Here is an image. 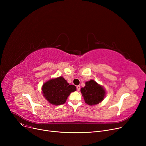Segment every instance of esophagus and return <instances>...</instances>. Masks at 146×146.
Listing matches in <instances>:
<instances>
[{
  "label": "esophagus",
  "instance_id": "esophagus-1",
  "mask_svg": "<svg viewBox=\"0 0 146 146\" xmlns=\"http://www.w3.org/2000/svg\"><path fill=\"white\" fill-rule=\"evenodd\" d=\"M76 89H77V90L78 91H79L80 90V86L79 85L77 86V87H76Z\"/></svg>",
  "mask_w": 146,
  "mask_h": 146
}]
</instances>
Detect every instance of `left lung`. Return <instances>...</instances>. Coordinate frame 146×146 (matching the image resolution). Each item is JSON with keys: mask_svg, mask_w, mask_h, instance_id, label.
<instances>
[{"mask_svg": "<svg viewBox=\"0 0 146 146\" xmlns=\"http://www.w3.org/2000/svg\"><path fill=\"white\" fill-rule=\"evenodd\" d=\"M85 84V86L80 90L85 102L89 105H96L101 102L105 95L103 88L93 80L86 82Z\"/></svg>", "mask_w": 146, "mask_h": 146, "instance_id": "obj_1", "label": "left lung"}]
</instances>
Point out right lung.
Masks as SVG:
<instances>
[{
	"mask_svg": "<svg viewBox=\"0 0 146 146\" xmlns=\"http://www.w3.org/2000/svg\"><path fill=\"white\" fill-rule=\"evenodd\" d=\"M42 90L44 96L50 103L59 105L66 102L67 97L76 88L68 83L63 78L59 77L45 83Z\"/></svg>",
	"mask_w": 146,
	"mask_h": 146,
	"instance_id": "obj_1",
	"label": "right lung"
}]
</instances>
